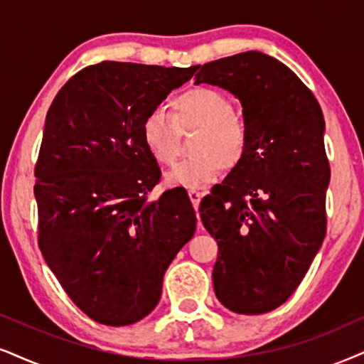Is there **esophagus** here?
I'll return each instance as SVG.
<instances>
[{"instance_id": "esophagus-1", "label": "esophagus", "mask_w": 364, "mask_h": 364, "mask_svg": "<svg viewBox=\"0 0 364 364\" xmlns=\"http://www.w3.org/2000/svg\"><path fill=\"white\" fill-rule=\"evenodd\" d=\"M188 196H190L193 206L198 208V205H200V200H201V196H203V193L195 190V188H190V190H188Z\"/></svg>"}]
</instances>
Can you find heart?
<instances>
[{
    "mask_svg": "<svg viewBox=\"0 0 364 364\" xmlns=\"http://www.w3.org/2000/svg\"><path fill=\"white\" fill-rule=\"evenodd\" d=\"M171 117L153 109L141 124V137L148 153L159 164L169 166L178 154V132L198 129L191 151L195 156L183 161L166 174L168 185L200 188L218 176L222 168L233 169L245 158L248 132L233 114L227 95L210 87H195L176 95Z\"/></svg>",
    "mask_w": 364,
    "mask_h": 364,
    "instance_id": "b5f03b06",
    "label": "heart"
}]
</instances>
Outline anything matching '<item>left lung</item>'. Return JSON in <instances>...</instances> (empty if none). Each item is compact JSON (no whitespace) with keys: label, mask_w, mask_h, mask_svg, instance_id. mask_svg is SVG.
I'll list each match as a JSON object with an SVG mask.
<instances>
[{"label":"left lung","mask_w":364,"mask_h":364,"mask_svg":"<svg viewBox=\"0 0 364 364\" xmlns=\"http://www.w3.org/2000/svg\"><path fill=\"white\" fill-rule=\"evenodd\" d=\"M195 79L235 95L248 132L245 158L200 203L218 243L215 294L237 314H264L292 296L326 237L323 110L291 68L262 52L205 63Z\"/></svg>","instance_id":"obj_1"}]
</instances>
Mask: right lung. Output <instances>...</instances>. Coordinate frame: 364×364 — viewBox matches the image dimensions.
Segmentation results:
<instances>
[{
	"label": "right lung",
	"mask_w": 364,
	"mask_h": 364,
	"mask_svg": "<svg viewBox=\"0 0 364 364\" xmlns=\"http://www.w3.org/2000/svg\"><path fill=\"white\" fill-rule=\"evenodd\" d=\"M196 70L100 62L75 73L47 112L35 166L38 247L73 304L100 324L148 316L196 230L186 191L148 200L161 169L141 137L146 114Z\"/></svg>",
	"instance_id": "1"
}]
</instances>
